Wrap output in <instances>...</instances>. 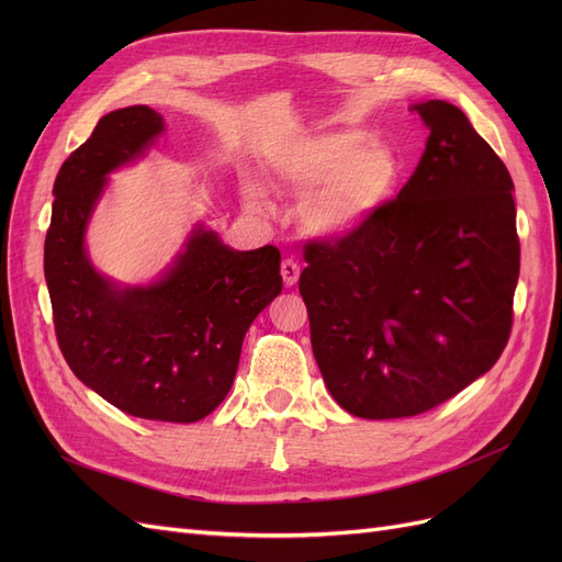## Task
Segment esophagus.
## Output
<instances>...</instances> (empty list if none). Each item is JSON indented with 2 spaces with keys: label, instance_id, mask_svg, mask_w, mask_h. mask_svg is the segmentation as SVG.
<instances>
[{
  "label": "esophagus",
  "instance_id": "obj_1",
  "mask_svg": "<svg viewBox=\"0 0 562 562\" xmlns=\"http://www.w3.org/2000/svg\"><path fill=\"white\" fill-rule=\"evenodd\" d=\"M281 277H283L285 285H295L300 279V265L293 258H285L281 262Z\"/></svg>",
  "mask_w": 562,
  "mask_h": 562
}]
</instances>
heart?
<instances>
[{
    "instance_id": "b5f03b06",
    "label": "heart",
    "mask_w": 562,
    "mask_h": 562,
    "mask_svg": "<svg viewBox=\"0 0 562 562\" xmlns=\"http://www.w3.org/2000/svg\"><path fill=\"white\" fill-rule=\"evenodd\" d=\"M279 180L297 192L310 232L342 239L375 217L403 178L398 149L361 126L335 128L302 138L277 159ZM255 196V192H250Z\"/></svg>"
}]
</instances>
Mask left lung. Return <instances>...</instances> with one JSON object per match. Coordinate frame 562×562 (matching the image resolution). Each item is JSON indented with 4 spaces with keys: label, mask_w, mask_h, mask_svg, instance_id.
I'll return each instance as SVG.
<instances>
[{
    "label": "left lung",
    "mask_w": 562,
    "mask_h": 562,
    "mask_svg": "<svg viewBox=\"0 0 562 562\" xmlns=\"http://www.w3.org/2000/svg\"><path fill=\"white\" fill-rule=\"evenodd\" d=\"M427 149L359 232L304 248L300 295L333 398L363 419L431 411L497 363L520 271L514 180L467 114L427 100Z\"/></svg>",
    "instance_id": "1"
}]
</instances>
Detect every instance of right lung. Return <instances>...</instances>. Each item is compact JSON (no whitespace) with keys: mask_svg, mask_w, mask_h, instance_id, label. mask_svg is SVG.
I'll list each match as a JSON object with an SVG mask.
<instances>
[{"mask_svg":"<svg viewBox=\"0 0 562 562\" xmlns=\"http://www.w3.org/2000/svg\"><path fill=\"white\" fill-rule=\"evenodd\" d=\"M161 131L164 116L147 105L114 110L65 159L44 277L58 347L75 375L126 415L190 424L232 389L246 330L283 288L281 252L232 250L199 227L157 283L119 288L98 274L83 232L108 173L143 157Z\"/></svg>","mask_w":562,"mask_h":562,"instance_id":"obj_1","label":"right lung"}]
</instances>
